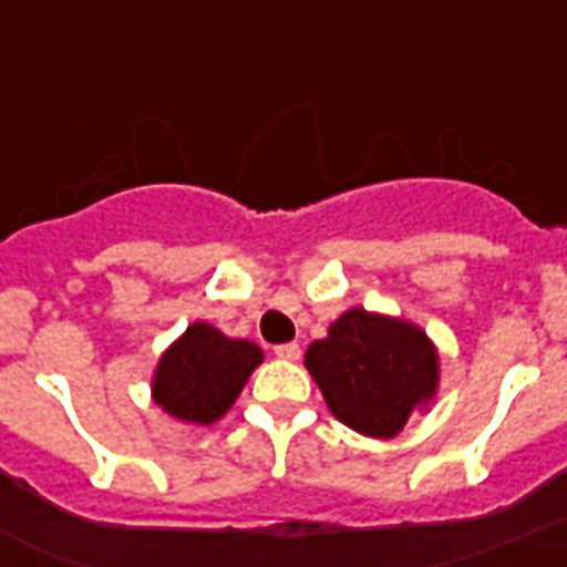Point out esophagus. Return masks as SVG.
Here are the masks:
<instances>
[{
  "mask_svg": "<svg viewBox=\"0 0 567 567\" xmlns=\"http://www.w3.org/2000/svg\"><path fill=\"white\" fill-rule=\"evenodd\" d=\"M274 353L279 355V359H285V362H297V359H300V344H297V341H288V344H276Z\"/></svg>",
  "mask_w": 567,
  "mask_h": 567,
  "instance_id": "34e87169",
  "label": "esophagus"
}]
</instances>
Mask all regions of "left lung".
<instances>
[{
	"label": "left lung",
	"instance_id": "1",
	"mask_svg": "<svg viewBox=\"0 0 567 567\" xmlns=\"http://www.w3.org/2000/svg\"><path fill=\"white\" fill-rule=\"evenodd\" d=\"M306 368L329 412L371 439H394L439 388V353L403 318L350 309L306 350Z\"/></svg>",
	"mask_w": 567,
	"mask_h": 567
}]
</instances>
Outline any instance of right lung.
Returning a JSON list of instances; mask_svg holds the SVG:
<instances>
[{
	"instance_id": "add662e5",
	"label": "right lung",
	"mask_w": 567,
	"mask_h": 567,
	"mask_svg": "<svg viewBox=\"0 0 567 567\" xmlns=\"http://www.w3.org/2000/svg\"><path fill=\"white\" fill-rule=\"evenodd\" d=\"M261 347L226 338L212 323L196 320L179 341L164 350L153 377V400L182 423L220 421L261 364Z\"/></svg>"
}]
</instances>
